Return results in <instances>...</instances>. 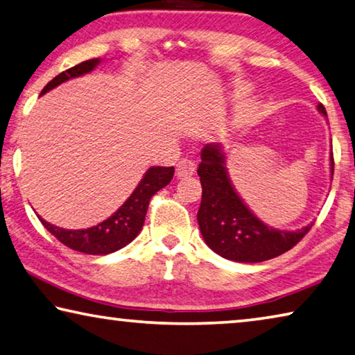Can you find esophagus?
Returning a JSON list of instances; mask_svg holds the SVG:
<instances>
[{
  "label": "esophagus",
  "mask_w": 355,
  "mask_h": 355,
  "mask_svg": "<svg viewBox=\"0 0 355 355\" xmlns=\"http://www.w3.org/2000/svg\"><path fill=\"white\" fill-rule=\"evenodd\" d=\"M194 171H196V161L188 159V157H184V159H180V161H178L175 175H177L178 178H184V177L193 175Z\"/></svg>",
  "instance_id": "esophagus-1"
}]
</instances>
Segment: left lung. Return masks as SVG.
I'll return each mask as SVG.
<instances>
[{"label":"left lung","instance_id":"left-lung-1","mask_svg":"<svg viewBox=\"0 0 355 355\" xmlns=\"http://www.w3.org/2000/svg\"><path fill=\"white\" fill-rule=\"evenodd\" d=\"M318 110L327 116L322 104ZM200 157L198 173L202 200L198 223L205 243L216 254L235 262L268 261L294 248L311 229L313 224L299 230H279L262 223L230 183L226 155L219 144H207ZM330 159L334 173V156Z\"/></svg>","mask_w":355,"mask_h":355}]
</instances>
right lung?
Listing matches in <instances>:
<instances>
[{
    "label": "right lung",
    "mask_w": 355,
    "mask_h": 355,
    "mask_svg": "<svg viewBox=\"0 0 355 355\" xmlns=\"http://www.w3.org/2000/svg\"><path fill=\"white\" fill-rule=\"evenodd\" d=\"M101 63L99 58L87 60L83 63L74 67H69L56 76L53 80H50L41 94L50 92V89L58 87L69 78L80 77L87 72H92L94 67ZM173 178V167H150L145 172L144 178L140 180L137 188L132 191L128 200L118 210L107 218L105 221L99 223L98 226L80 229V230H69L63 229L53 224L47 223L46 219H41L50 234L58 239L61 243L66 245L67 248L85 252V254L101 256L110 254L118 250L125 248L126 245L137 237L145 223V215H147L150 199L159 191L161 188L167 187Z\"/></svg>",
    "instance_id": "right-lung-1"
}]
</instances>
